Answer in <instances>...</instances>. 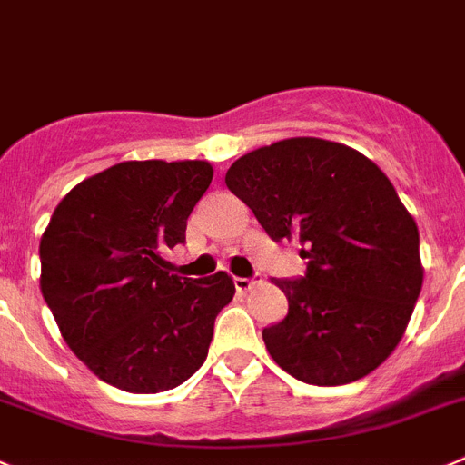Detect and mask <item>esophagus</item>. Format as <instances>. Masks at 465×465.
<instances>
[{"mask_svg":"<svg viewBox=\"0 0 465 465\" xmlns=\"http://www.w3.org/2000/svg\"><path fill=\"white\" fill-rule=\"evenodd\" d=\"M257 282H262V280H259V277H236V280H233V284H236L238 292H250V289H252Z\"/></svg>","mask_w":465,"mask_h":465,"instance_id":"34e87169","label":"esophagus"}]
</instances>
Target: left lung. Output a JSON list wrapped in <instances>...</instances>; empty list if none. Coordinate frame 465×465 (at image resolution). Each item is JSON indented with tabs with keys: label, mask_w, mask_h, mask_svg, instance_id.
<instances>
[{
	"label": "left lung",
	"mask_w": 465,
	"mask_h": 465,
	"mask_svg": "<svg viewBox=\"0 0 465 465\" xmlns=\"http://www.w3.org/2000/svg\"><path fill=\"white\" fill-rule=\"evenodd\" d=\"M224 183L307 259L302 280H275L289 314L263 331L271 358L312 385L371 374L401 341L424 277L418 224L379 164L340 142L292 137L238 158Z\"/></svg>",
	"instance_id": "obj_1"
}]
</instances>
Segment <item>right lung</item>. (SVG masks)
Wrapping results in <instances>:
<instances>
[{"mask_svg":"<svg viewBox=\"0 0 465 465\" xmlns=\"http://www.w3.org/2000/svg\"><path fill=\"white\" fill-rule=\"evenodd\" d=\"M211 181L206 160H125L77 183L43 232V298L73 353L114 388L164 392L206 360L232 275H172L160 252L185 241Z\"/></svg>","mask_w":465,"mask_h":465,"instance_id":"right-lung-1","label":"right lung"}]
</instances>
